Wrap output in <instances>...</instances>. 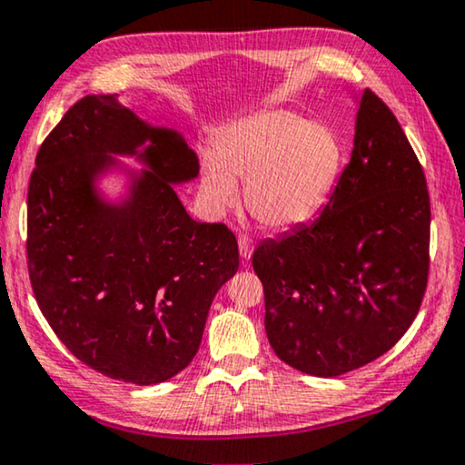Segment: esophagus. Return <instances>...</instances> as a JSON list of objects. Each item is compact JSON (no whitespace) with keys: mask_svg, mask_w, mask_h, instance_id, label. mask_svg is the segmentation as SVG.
<instances>
[{"mask_svg":"<svg viewBox=\"0 0 465 465\" xmlns=\"http://www.w3.org/2000/svg\"><path fill=\"white\" fill-rule=\"evenodd\" d=\"M238 246H240V257H242L244 262H249L252 255V240L249 236H240Z\"/></svg>","mask_w":465,"mask_h":465,"instance_id":"1","label":"esophagus"}]
</instances>
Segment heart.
Returning <instances> with one entry per match:
<instances>
[{
    "mask_svg": "<svg viewBox=\"0 0 465 465\" xmlns=\"http://www.w3.org/2000/svg\"><path fill=\"white\" fill-rule=\"evenodd\" d=\"M216 157L202 165V195L214 213L238 202L244 181L249 213L270 229H295L330 202L342 170L338 134L284 108L233 121L214 140Z\"/></svg>",
    "mask_w": 465,
    "mask_h": 465,
    "instance_id": "obj_1",
    "label": "heart"
}]
</instances>
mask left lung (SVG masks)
<instances>
[{"instance_id":"obj_1","label":"left lung","mask_w":465,"mask_h":465,"mask_svg":"<svg viewBox=\"0 0 465 465\" xmlns=\"http://www.w3.org/2000/svg\"><path fill=\"white\" fill-rule=\"evenodd\" d=\"M430 221L417 154L387 104L366 89L351 161L323 213L252 252L276 355L321 379L385 355L423 302Z\"/></svg>"}]
</instances>
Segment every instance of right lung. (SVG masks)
Masks as SVG:
<instances>
[{
	"label": "right lung",
	"instance_id": "1",
	"mask_svg": "<svg viewBox=\"0 0 465 465\" xmlns=\"http://www.w3.org/2000/svg\"><path fill=\"white\" fill-rule=\"evenodd\" d=\"M128 195L110 203L96 181L123 169ZM200 174L174 129L154 127L116 95H86L42 142L27 193V263L38 306L74 357L104 376L157 385L200 349L216 291L238 272L223 223H197L174 184Z\"/></svg>",
	"mask_w": 465,
	"mask_h": 465
}]
</instances>
